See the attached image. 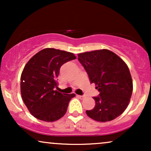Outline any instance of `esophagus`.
<instances>
[{
	"mask_svg": "<svg viewBox=\"0 0 151 151\" xmlns=\"http://www.w3.org/2000/svg\"><path fill=\"white\" fill-rule=\"evenodd\" d=\"M78 97H79L81 99H83L85 98V96H81V95H77Z\"/></svg>",
	"mask_w": 151,
	"mask_h": 151,
	"instance_id": "obj_1",
	"label": "esophagus"
}]
</instances>
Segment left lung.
Segmentation results:
<instances>
[{
	"instance_id": "1",
	"label": "left lung",
	"mask_w": 151,
	"mask_h": 151,
	"mask_svg": "<svg viewBox=\"0 0 151 151\" xmlns=\"http://www.w3.org/2000/svg\"><path fill=\"white\" fill-rule=\"evenodd\" d=\"M78 60L99 91V96L93 97L94 108L86 111L88 116L99 122L119 116L127 108L133 92L132 78L125 62L106 49L78 54Z\"/></svg>"
}]
</instances>
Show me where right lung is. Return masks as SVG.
<instances>
[{"instance_id": "obj_1", "label": "right lung", "mask_w": 151, "mask_h": 151, "mask_svg": "<svg viewBox=\"0 0 151 151\" xmlns=\"http://www.w3.org/2000/svg\"><path fill=\"white\" fill-rule=\"evenodd\" d=\"M75 59L72 52L45 48L27 62L20 77V92L22 101L36 119L53 122L65 116L75 94L62 93L55 88L58 87L61 66Z\"/></svg>"}]
</instances>
